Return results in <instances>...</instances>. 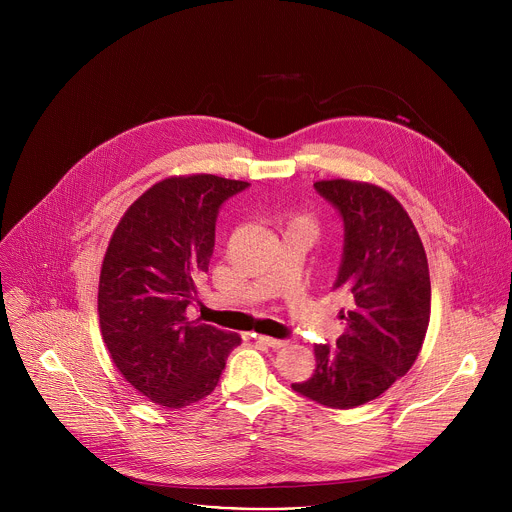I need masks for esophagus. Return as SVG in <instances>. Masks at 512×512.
I'll return each mask as SVG.
<instances>
[{
    "instance_id": "esophagus-1",
    "label": "esophagus",
    "mask_w": 512,
    "mask_h": 512,
    "mask_svg": "<svg viewBox=\"0 0 512 512\" xmlns=\"http://www.w3.org/2000/svg\"><path fill=\"white\" fill-rule=\"evenodd\" d=\"M253 336H257L259 342H263V344H267L271 348H281V346L287 344V340H279V338H271V336H261V334H253Z\"/></svg>"
}]
</instances>
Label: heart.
Returning a JSON list of instances; mask_svg holds the SVG:
<instances>
[{
  "mask_svg": "<svg viewBox=\"0 0 512 512\" xmlns=\"http://www.w3.org/2000/svg\"><path fill=\"white\" fill-rule=\"evenodd\" d=\"M298 221H304V223H310V221H308V218H298ZM310 225H312V223H310Z\"/></svg>",
  "mask_w": 512,
  "mask_h": 512,
  "instance_id": "obj_1",
  "label": "heart"
}]
</instances>
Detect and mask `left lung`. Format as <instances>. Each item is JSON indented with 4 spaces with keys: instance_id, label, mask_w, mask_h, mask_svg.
I'll return each instance as SVG.
<instances>
[{
    "instance_id": "obj_1",
    "label": "left lung",
    "mask_w": 512,
    "mask_h": 512,
    "mask_svg": "<svg viewBox=\"0 0 512 512\" xmlns=\"http://www.w3.org/2000/svg\"><path fill=\"white\" fill-rule=\"evenodd\" d=\"M314 188L344 221V255L334 289L350 302L336 346L316 344V371L294 391L332 409L383 395L411 367L431 314L429 267L419 233L385 188L356 180H320Z\"/></svg>"
}]
</instances>
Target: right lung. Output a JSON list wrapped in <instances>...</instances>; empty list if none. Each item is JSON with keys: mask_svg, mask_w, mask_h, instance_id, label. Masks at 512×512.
<instances>
[{"mask_svg": "<svg viewBox=\"0 0 512 512\" xmlns=\"http://www.w3.org/2000/svg\"><path fill=\"white\" fill-rule=\"evenodd\" d=\"M249 182L170 176L121 216L99 275L103 342L123 379L166 409L210 395L241 336L188 318L221 204Z\"/></svg>", "mask_w": 512, "mask_h": 512, "instance_id": "right-lung-1", "label": "right lung"}]
</instances>
